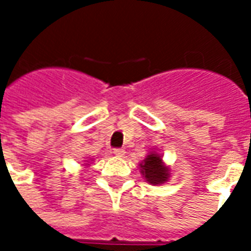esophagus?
<instances>
[{"label": "esophagus", "instance_id": "obj_1", "mask_svg": "<svg viewBox=\"0 0 251 251\" xmlns=\"http://www.w3.org/2000/svg\"><path fill=\"white\" fill-rule=\"evenodd\" d=\"M113 153H114L117 157H124V156H125V151H124V149H121V148H117V149H114V151H113Z\"/></svg>", "mask_w": 251, "mask_h": 251}]
</instances>
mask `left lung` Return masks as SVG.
<instances>
[{"instance_id": "left-lung-1", "label": "left lung", "mask_w": 251, "mask_h": 251, "mask_svg": "<svg viewBox=\"0 0 251 251\" xmlns=\"http://www.w3.org/2000/svg\"><path fill=\"white\" fill-rule=\"evenodd\" d=\"M141 174L147 179L148 183L153 185L163 184L169 179V169L165 167L161 160V156L156 152L149 153L147 158L140 164Z\"/></svg>"}]
</instances>
